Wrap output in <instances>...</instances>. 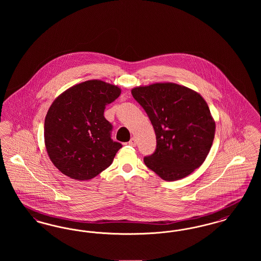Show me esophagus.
Instances as JSON below:
<instances>
[{
	"instance_id": "obj_1",
	"label": "esophagus",
	"mask_w": 261,
	"mask_h": 261,
	"mask_svg": "<svg viewBox=\"0 0 261 261\" xmlns=\"http://www.w3.org/2000/svg\"><path fill=\"white\" fill-rule=\"evenodd\" d=\"M129 145L132 147H135L137 145V140L135 138H131V140L129 141Z\"/></svg>"
}]
</instances>
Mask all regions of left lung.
<instances>
[{"label": "left lung", "instance_id": "left-lung-1", "mask_svg": "<svg viewBox=\"0 0 261 261\" xmlns=\"http://www.w3.org/2000/svg\"><path fill=\"white\" fill-rule=\"evenodd\" d=\"M132 96L148 114L156 148L144 158L150 170L165 181L182 179L206 159L215 122L198 93L173 83L134 88Z\"/></svg>", "mask_w": 261, "mask_h": 261}]
</instances>
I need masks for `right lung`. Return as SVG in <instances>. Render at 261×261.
<instances>
[{
  "instance_id": "add662e5",
  "label": "right lung",
  "mask_w": 261,
  "mask_h": 261,
  "mask_svg": "<svg viewBox=\"0 0 261 261\" xmlns=\"http://www.w3.org/2000/svg\"><path fill=\"white\" fill-rule=\"evenodd\" d=\"M120 93L114 85L89 80L66 90L51 103L45 118V144L62 173L89 180L112 164L122 145L112 140V124L103 112Z\"/></svg>"
}]
</instances>
